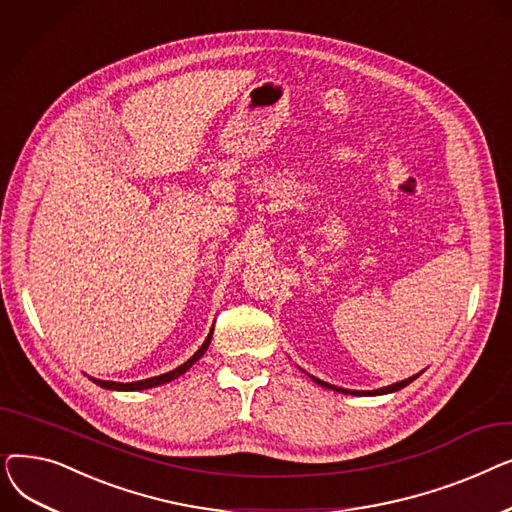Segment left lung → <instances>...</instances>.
<instances>
[{
    "label": "left lung",
    "mask_w": 512,
    "mask_h": 512,
    "mask_svg": "<svg viewBox=\"0 0 512 512\" xmlns=\"http://www.w3.org/2000/svg\"><path fill=\"white\" fill-rule=\"evenodd\" d=\"M313 378V375H311ZM419 378V373L417 375H413V378H407V380H402V382H396V384H392V386H386V388H380V390H344V388H338V386H332V384H328V382H321V380H317V378H313V382H317L319 386H324V388H330V390H336V392H342V394H353V396H375V394H390V392H396V390H400V388H405V386H409L413 380H417Z\"/></svg>",
    "instance_id": "obj_1"
}]
</instances>
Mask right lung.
I'll use <instances>...</instances> for the list:
<instances>
[{
    "instance_id": "1",
    "label": "right lung",
    "mask_w": 512,
    "mask_h": 512,
    "mask_svg": "<svg viewBox=\"0 0 512 512\" xmlns=\"http://www.w3.org/2000/svg\"><path fill=\"white\" fill-rule=\"evenodd\" d=\"M211 336H213V330L207 334V338H205V342L201 344V348L199 351L188 359L186 363H182L180 367H176V369H172V371H168V373H161V375H155V378H149V380H139V382H130V384H120V382H105V380H95V378H91L93 380V384H97V386H101V388H105V390H124V392H132V390H147V388H155V386H161V384H168V382H172V380H176V378H180L182 373H186L188 369H191L203 355H205V351L209 348V342H211Z\"/></svg>"
}]
</instances>
